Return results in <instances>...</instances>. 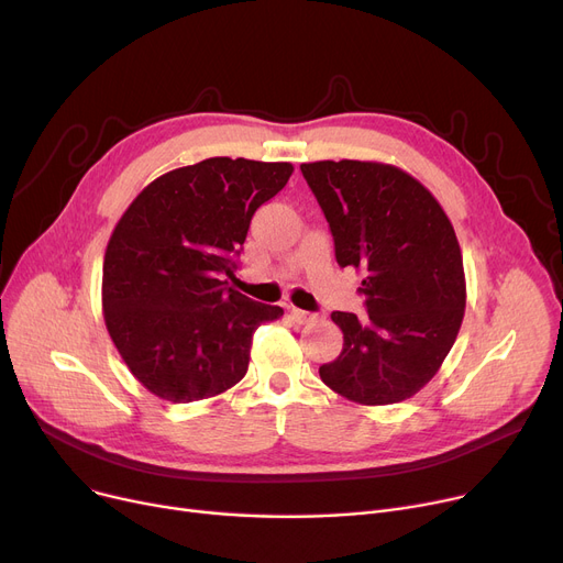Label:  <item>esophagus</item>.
Here are the masks:
<instances>
[{
    "label": "esophagus",
    "mask_w": 563,
    "mask_h": 563,
    "mask_svg": "<svg viewBox=\"0 0 563 563\" xmlns=\"http://www.w3.org/2000/svg\"><path fill=\"white\" fill-rule=\"evenodd\" d=\"M289 314H291V319L297 321V323H308V321H312V319H314V314H312V312H308V310H299V308H289Z\"/></svg>",
    "instance_id": "obj_1"
}]
</instances>
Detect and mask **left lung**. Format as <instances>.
Here are the masks:
<instances>
[{
	"label": "left lung",
	"instance_id": "obj_1",
	"mask_svg": "<svg viewBox=\"0 0 563 563\" xmlns=\"http://www.w3.org/2000/svg\"><path fill=\"white\" fill-rule=\"evenodd\" d=\"M335 260L365 274L367 314L333 312L342 353L319 367L338 395L397 404L435 376L465 310V274L456 232L440 202L406 170L378 162L301 164Z\"/></svg>",
	"mask_w": 563,
	"mask_h": 563
}]
</instances>
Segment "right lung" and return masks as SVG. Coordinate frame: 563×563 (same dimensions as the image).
Segmentation results:
<instances>
[{"label": "right lung", "mask_w": 563, "mask_h": 563, "mask_svg": "<svg viewBox=\"0 0 563 563\" xmlns=\"http://www.w3.org/2000/svg\"><path fill=\"white\" fill-rule=\"evenodd\" d=\"M287 162L212 157L147 185L111 232L107 331L145 390L173 404L217 397L249 369L253 333L283 317L228 287L251 219L289 180Z\"/></svg>", "instance_id": "add662e5"}]
</instances>
